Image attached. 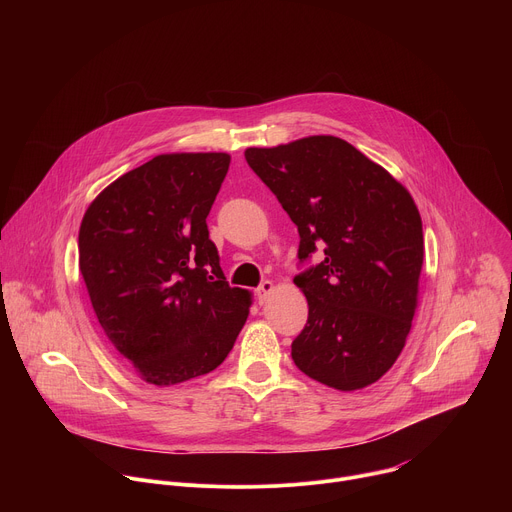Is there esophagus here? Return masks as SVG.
<instances>
[{"mask_svg":"<svg viewBox=\"0 0 512 512\" xmlns=\"http://www.w3.org/2000/svg\"><path fill=\"white\" fill-rule=\"evenodd\" d=\"M273 283L271 281H263L261 285H259V289L255 291V296H257V302L259 304H265L267 302V298H269V294H271V291H273Z\"/></svg>","mask_w":512,"mask_h":512,"instance_id":"esophagus-1","label":"esophagus"}]
</instances>
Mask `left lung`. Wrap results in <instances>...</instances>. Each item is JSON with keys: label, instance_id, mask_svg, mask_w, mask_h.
Here are the masks:
<instances>
[{"label": "left lung", "instance_id": "left-lung-1", "mask_svg": "<svg viewBox=\"0 0 512 512\" xmlns=\"http://www.w3.org/2000/svg\"><path fill=\"white\" fill-rule=\"evenodd\" d=\"M251 170L300 233L296 275L308 324L291 358L310 379L356 391L377 383L401 354L417 310L423 229L409 190L383 166L334 135L247 148Z\"/></svg>", "mask_w": 512, "mask_h": 512}]
</instances>
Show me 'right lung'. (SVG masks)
I'll use <instances>...</instances> for the list:
<instances>
[{
	"instance_id": "add662e5",
	"label": "right lung",
	"mask_w": 512,
	"mask_h": 512,
	"mask_svg": "<svg viewBox=\"0 0 512 512\" xmlns=\"http://www.w3.org/2000/svg\"><path fill=\"white\" fill-rule=\"evenodd\" d=\"M231 156L162 154L111 182L87 208L79 269L111 344L150 385L214 371L253 298L225 281L206 216Z\"/></svg>"
}]
</instances>
